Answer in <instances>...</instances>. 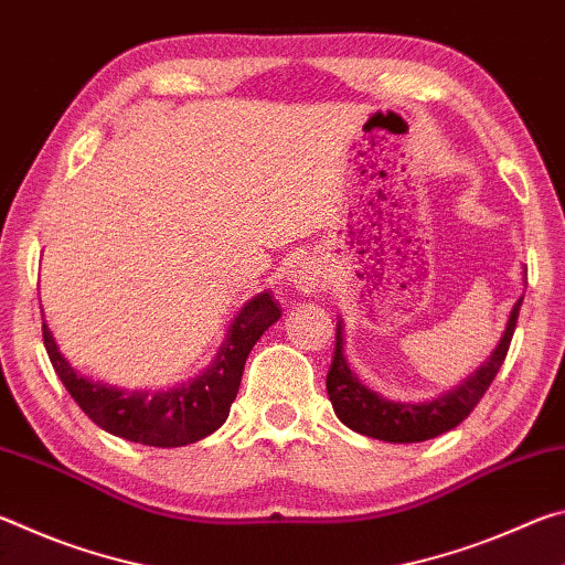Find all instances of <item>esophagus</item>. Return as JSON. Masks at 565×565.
<instances>
[{
  "label": "esophagus",
  "mask_w": 565,
  "mask_h": 565,
  "mask_svg": "<svg viewBox=\"0 0 565 565\" xmlns=\"http://www.w3.org/2000/svg\"><path fill=\"white\" fill-rule=\"evenodd\" d=\"M323 279H327V276H323L321 266L313 259H309V256H299V259L291 262L289 266V281L294 289L301 294L319 291L323 286Z\"/></svg>",
  "instance_id": "obj_1"
}]
</instances>
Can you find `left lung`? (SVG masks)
<instances>
[{"label": "left lung", "instance_id": "8db88e82", "mask_svg": "<svg viewBox=\"0 0 565 565\" xmlns=\"http://www.w3.org/2000/svg\"><path fill=\"white\" fill-rule=\"evenodd\" d=\"M523 296L513 303L509 323L499 341V347L491 353V359L481 363L476 374L468 376L461 386H456L448 394L438 396L426 404H404V401H388L369 386H363L359 376L353 374L343 356V329L337 323V347H333L331 369L327 374V391L331 406L337 411L341 424H347L351 431L361 436L379 438L388 444H418L451 431L461 420L471 414L478 401L493 384L501 363L509 353L515 321H519Z\"/></svg>", "mask_w": 565, "mask_h": 565}]
</instances>
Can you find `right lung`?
<instances>
[{"label": "right lung", "instance_id": "right-lung-1", "mask_svg": "<svg viewBox=\"0 0 565 565\" xmlns=\"http://www.w3.org/2000/svg\"><path fill=\"white\" fill-rule=\"evenodd\" d=\"M279 317V303L266 291L256 294L234 317L212 366L202 376L167 391L117 388L76 374L46 323H42V337L56 376L94 424L134 444L177 448L202 441L224 424L242 384L248 351Z\"/></svg>", "mask_w": 565, "mask_h": 565}]
</instances>
